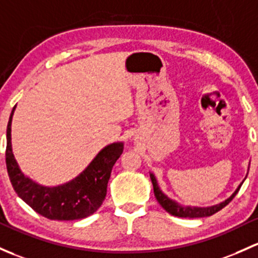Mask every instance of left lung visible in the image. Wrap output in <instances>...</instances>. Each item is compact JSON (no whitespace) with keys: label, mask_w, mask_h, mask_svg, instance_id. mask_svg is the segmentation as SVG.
<instances>
[{"label":"left lung","mask_w":258,"mask_h":258,"mask_svg":"<svg viewBox=\"0 0 258 258\" xmlns=\"http://www.w3.org/2000/svg\"><path fill=\"white\" fill-rule=\"evenodd\" d=\"M150 177H151L152 184H153L154 195H156V199L158 200V203L161 204V207L163 208L167 213H169L170 215L178 216V218H205V216L214 215V214L218 213V211L221 210L222 208L226 207V205L229 204L232 199H234L235 195H236L237 191L240 190L243 180L246 179V178L243 179L242 183H241L240 185L236 188V190L231 194V197L227 198L226 200H224V202L219 203V204H216V205L202 208V207H191V205H181V204H179L178 202H175V200L170 199L168 195H165L163 191L161 190V188H159V185H158V181H157L156 175H154L153 173L150 172ZM246 177H247V175H246Z\"/></svg>","instance_id":"1"}]
</instances>
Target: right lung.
Here are the masks:
<instances>
[{
	"mask_svg": "<svg viewBox=\"0 0 258 258\" xmlns=\"http://www.w3.org/2000/svg\"><path fill=\"white\" fill-rule=\"evenodd\" d=\"M15 110L16 106L7 124L6 165L18 197L39 215L50 220H79L93 215L106 197L111 170L123 152V142H113L102 148L72 180L54 186L42 185L22 172L13 154L11 131Z\"/></svg>",
	"mask_w": 258,
	"mask_h": 258,
	"instance_id": "add662e5",
	"label": "right lung"
}]
</instances>
